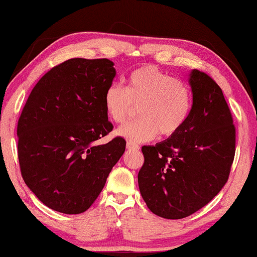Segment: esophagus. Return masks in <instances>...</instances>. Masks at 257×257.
Segmentation results:
<instances>
[{"label":"esophagus","instance_id":"obj_1","mask_svg":"<svg viewBox=\"0 0 257 257\" xmlns=\"http://www.w3.org/2000/svg\"><path fill=\"white\" fill-rule=\"evenodd\" d=\"M127 149L130 150V151H138V150H140V146H138L135 143H132V142H128Z\"/></svg>","mask_w":257,"mask_h":257}]
</instances>
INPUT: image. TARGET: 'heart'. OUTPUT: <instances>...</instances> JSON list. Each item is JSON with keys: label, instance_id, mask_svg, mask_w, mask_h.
<instances>
[{"label": "heart", "instance_id": "obj_1", "mask_svg": "<svg viewBox=\"0 0 257 257\" xmlns=\"http://www.w3.org/2000/svg\"><path fill=\"white\" fill-rule=\"evenodd\" d=\"M137 106L140 119L119 128L116 134L128 141L148 142L159 134L170 137L180 132L190 115L192 99L184 82L148 65L130 73L127 88L112 83L104 93L105 111L117 124L134 115Z\"/></svg>", "mask_w": 257, "mask_h": 257}]
</instances>
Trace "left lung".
I'll return each mask as SVG.
<instances>
[{
	"mask_svg": "<svg viewBox=\"0 0 257 257\" xmlns=\"http://www.w3.org/2000/svg\"><path fill=\"white\" fill-rule=\"evenodd\" d=\"M193 103L183 128L166 141L143 146L138 186L158 216L180 219L206 206L225 185L235 152V127L222 89L193 70Z\"/></svg>",
	"mask_w": 257,
	"mask_h": 257,
	"instance_id": "left-lung-1",
	"label": "left lung"
}]
</instances>
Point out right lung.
<instances>
[{
    "instance_id": "1",
    "label": "right lung",
    "mask_w": 257,
    "mask_h": 257,
    "mask_svg": "<svg viewBox=\"0 0 257 257\" xmlns=\"http://www.w3.org/2000/svg\"><path fill=\"white\" fill-rule=\"evenodd\" d=\"M106 58H72L46 73L28 96L17 127L20 172L41 202L80 214L98 197L125 150L112 132L104 93L115 76Z\"/></svg>"
}]
</instances>
